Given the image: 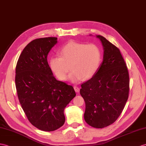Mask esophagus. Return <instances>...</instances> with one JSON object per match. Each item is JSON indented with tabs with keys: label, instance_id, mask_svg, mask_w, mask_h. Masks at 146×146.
I'll use <instances>...</instances> for the list:
<instances>
[{
	"label": "esophagus",
	"instance_id": "34e87169",
	"mask_svg": "<svg viewBox=\"0 0 146 146\" xmlns=\"http://www.w3.org/2000/svg\"><path fill=\"white\" fill-rule=\"evenodd\" d=\"M74 88L76 92H79L80 91V88L79 87H77V85H75V86L74 87Z\"/></svg>",
	"mask_w": 146,
	"mask_h": 146
}]
</instances>
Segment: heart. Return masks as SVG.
<instances>
[{
	"mask_svg": "<svg viewBox=\"0 0 146 146\" xmlns=\"http://www.w3.org/2000/svg\"><path fill=\"white\" fill-rule=\"evenodd\" d=\"M59 54L60 57L50 59V68L62 80L72 70L69 77L72 82L91 79L98 72L102 61L101 49L95 44L70 41L62 46Z\"/></svg>",
	"mask_w": 146,
	"mask_h": 146,
	"instance_id": "1",
	"label": "heart"
}]
</instances>
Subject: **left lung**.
Masks as SVG:
<instances>
[{
  "mask_svg": "<svg viewBox=\"0 0 146 146\" xmlns=\"http://www.w3.org/2000/svg\"><path fill=\"white\" fill-rule=\"evenodd\" d=\"M97 37L104 46V60L97 74L81 85L80 94L85 103V121L103 128L122 113L129 97V76L119 49L104 36Z\"/></svg>",
  "mask_w": 146,
  "mask_h": 146,
  "instance_id": "1",
  "label": "left lung"
}]
</instances>
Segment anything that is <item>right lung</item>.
<instances>
[{"instance_id":"1","label":"right lung","mask_w":146,"mask_h":146,"mask_svg":"<svg viewBox=\"0 0 146 146\" xmlns=\"http://www.w3.org/2000/svg\"><path fill=\"white\" fill-rule=\"evenodd\" d=\"M57 38L34 40L23 49L17 63L15 85L25 114L36 128L52 131L65 122L64 110L76 94L72 85L57 80L47 61Z\"/></svg>"}]
</instances>
